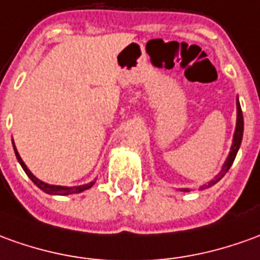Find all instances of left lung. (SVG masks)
<instances>
[{
	"mask_svg": "<svg viewBox=\"0 0 260 260\" xmlns=\"http://www.w3.org/2000/svg\"><path fill=\"white\" fill-rule=\"evenodd\" d=\"M236 110H238V114H236L235 133H234L232 147H231V151H229L228 158H226V161L223 162L222 170L219 171V174L216 175L212 181H209L208 185H205V187H211V185L216 184V182L222 178L223 175L228 173V170L231 168V166H232L234 160H235L236 154H238V150H239V147H241V143H242V136H243V116H242V110H241V105H239V100H236ZM184 191H187V189H184Z\"/></svg>",
	"mask_w": 260,
	"mask_h": 260,
	"instance_id": "obj_1",
	"label": "left lung"
}]
</instances>
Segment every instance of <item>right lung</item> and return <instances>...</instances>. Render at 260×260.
<instances>
[{"instance_id": "add662e5", "label": "right lung", "mask_w": 260, "mask_h": 260, "mask_svg": "<svg viewBox=\"0 0 260 260\" xmlns=\"http://www.w3.org/2000/svg\"><path fill=\"white\" fill-rule=\"evenodd\" d=\"M12 144H14V141H12ZM14 151H15V155H17V160L19 161V164H21V167L24 168V171L26 173V175L29 177L32 180V182L37 185L38 188H41L44 192L46 194H51V195H69V194H78V192H82V191H85V189H89V188L92 187L94 181L89 182V184H83V185H78V187H62V185H51V184H46V182L41 181V180H38L35 175L32 174L31 171L28 170V167L25 166V162L21 158V155L18 154L17 147H15V144H14Z\"/></svg>"}]
</instances>
